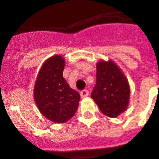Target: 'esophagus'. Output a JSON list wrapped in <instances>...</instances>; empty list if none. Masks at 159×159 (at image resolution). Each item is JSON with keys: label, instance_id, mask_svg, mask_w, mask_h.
Wrapping results in <instances>:
<instances>
[{"label": "esophagus", "instance_id": "34e87169", "mask_svg": "<svg viewBox=\"0 0 159 159\" xmlns=\"http://www.w3.org/2000/svg\"><path fill=\"white\" fill-rule=\"evenodd\" d=\"M88 95H89V91H88V90L84 89V90H83L82 92H80V95H81V97H82V98L87 97Z\"/></svg>", "mask_w": 159, "mask_h": 159}]
</instances>
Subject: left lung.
<instances>
[{
    "label": "left lung",
    "instance_id": "1",
    "mask_svg": "<svg viewBox=\"0 0 159 159\" xmlns=\"http://www.w3.org/2000/svg\"><path fill=\"white\" fill-rule=\"evenodd\" d=\"M96 68V84L91 96L102 114L115 118L128 106L129 84L123 72L112 61H99Z\"/></svg>",
    "mask_w": 159,
    "mask_h": 159
}]
</instances>
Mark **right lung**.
I'll return each mask as SVG.
<instances>
[{
  "mask_svg": "<svg viewBox=\"0 0 159 159\" xmlns=\"http://www.w3.org/2000/svg\"><path fill=\"white\" fill-rule=\"evenodd\" d=\"M65 61L56 55L46 60L39 71L34 88L36 103L42 115L51 121L62 123L75 114L80 99L63 77Z\"/></svg>",
  "mask_w": 159,
  "mask_h": 159,
  "instance_id": "obj_1",
  "label": "right lung"
}]
</instances>
